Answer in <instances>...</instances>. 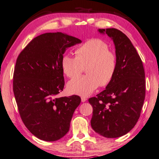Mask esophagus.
I'll list each match as a JSON object with an SVG mask.
<instances>
[{
    "label": "esophagus",
    "instance_id": "1",
    "mask_svg": "<svg viewBox=\"0 0 159 159\" xmlns=\"http://www.w3.org/2000/svg\"><path fill=\"white\" fill-rule=\"evenodd\" d=\"M81 100H82V102H86V100H87V98H86L84 96H82V97H81Z\"/></svg>",
    "mask_w": 159,
    "mask_h": 159
}]
</instances>
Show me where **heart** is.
Listing matches in <instances>:
<instances>
[{
    "label": "heart",
    "instance_id": "heart-1",
    "mask_svg": "<svg viewBox=\"0 0 159 159\" xmlns=\"http://www.w3.org/2000/svg\"><path fill=\"white\" fill-rule=\"evenodd\" d=\"M107 43L98 39L86 41L76 50V56L65 54L61 67L66 75L73 77L82 73L84 66L87 75L76 77L68 83L72 94L89 95L99 86L108 84L116 73L118 61Z\"/></svg>",
    "mask_w": 159,
    "mask_h": 159
}]
</instances>
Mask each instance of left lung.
Instances as JSON below:
<instances>
[{
  "label": "left lung",
  "mask_w": 159,
  "mask_h": 159,
  "mask_svg": "<svg viewBox=\"0 0 159 159\" xmlns=\"http://www.w3.org/2000/svg\"><path fill=\"white\" fill-rule=\"evenodd\" d=\"M111 38L118 61L116 73L106 89L89 99L93 107L91 125L106 138L124 136L139 119L145 97L143 62L126 35L116 28L99 29Z\"/></svg>",
  "instance_id": "1"
}]
</instances>
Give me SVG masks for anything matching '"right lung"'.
Returning <instances> with one entry per match:
<instances>
[{"instance_id":"obj_1","label":"right lung","mask_w":159,"mask_h":159,"mask_svg":"<svg viewBox=\"0 0 159 159\" xmlns=\"http://www.w3.org/2000/svg\"><path fill=\"white\" fill-rule=\"evenodd\" d=\"M80 43L65 33H45L33 39L17 57L13 91L19 114L28 129L45 141H56L68 133L81 102L78 95L55 97L64 87L62 56Z\"/></svg>"}]
</instances>
